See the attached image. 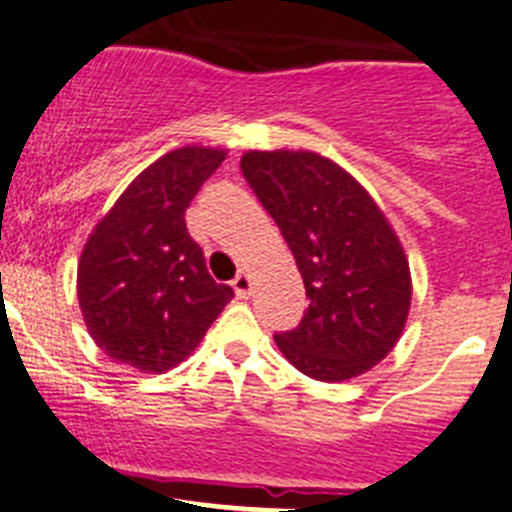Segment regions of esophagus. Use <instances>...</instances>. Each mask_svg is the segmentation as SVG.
Listing matches in <instances>:
<instances>
[{
	"label": "esophagus",
	"instance_id": "34e87169",
	"mask_svg": "<svg viewBox=\"0 0 512 512\" xmlns=\"http://www.w3.org/2000/svg\"><path fill=\"white\" fill-rule=\"evenodd\" d=\"M232 288L239 298H247L252 293V278L250 273H239L237 278L232 280Z\"/></svg>",
	"mask_w": 512,
	"mask_h": 512
}]
</instances>
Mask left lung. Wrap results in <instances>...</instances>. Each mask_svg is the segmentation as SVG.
<instances>
[{"instance_id": "1", "label": "left lung", "mask_w": 512, "mask_h": 512, "mask_svg": "<svg viewBox=\"0 0 512 512\" xmlns=\"http://www.w3.org/2000/svg\"><path fill=\"white\" fill-rule=\"evenodd\" d=\"M242 173L296 257L308 313L275 336L321 382L365 375L393 352L413 280L393 224L352 173L313 150H247Z\"/></svg>"}]
</instances>
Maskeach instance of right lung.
<instances>
[{
	"mask_svg": "<svg viewBox=\"0 0 512 512\" xmlns=\"http://www.w3.org/2000/svg\"><path fill=\"white\" fill-rule=\"evenodd\" d=\"M227 158L186 145L147 165L101 216L78 257L76 296L91 339L137 372L173 370L234 298L188 237L186 209Z\"/></svg>",
	"mask_w": 512,
	"mask_h": 512,
	"instance_id": "add662e5",
	"label": "right lung"
}]
</instances>
